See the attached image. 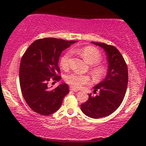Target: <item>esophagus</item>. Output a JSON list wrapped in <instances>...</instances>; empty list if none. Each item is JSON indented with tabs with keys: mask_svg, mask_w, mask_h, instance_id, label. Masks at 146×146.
Instances as JSON below:
<instances>
[{
	"mask_svg": "<svg viewBox=\"0 0 146 146\" xmlns=\"http://www.w3.org/2000/svg\"><path fill=\"white\" fill-rule=\"evenodd\" d=\"M70 90L73 91V92H78V90L75 89V88H73L72 87H70Z\"/></svg>",
	"mask_w": 146,
	"mask_h": 146,
	"instance_id": "1",
	"label": "esophagus"
}]
</instances>
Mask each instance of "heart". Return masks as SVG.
<instances>
[{
	"label": "heart",
	"instance_id": "obj_1",
	"mask_svg": "<svg viewBox=\"0 0 146 146\" xmlns=\"http://www.w3.org/2000/svg\"><path fill=\"white\" fill-rule=\"evenodd\" d=\"M84 59L90 64H93L91 68L92 75L96 79H100L106 74V69L103 66L98 64L100 62L102 56L100 52L96 48L91 46H87L78 50ZM71 53L66 52L60 59V66L62 68L67 69L69 66V59ZM65 81L72 88L79 89L90 82V77L88 75L79 74L78 73H70L65 77Z\"/></svg>",
	"mask_w": 146,
	"mask_h": 146
}]
</instances>
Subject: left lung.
Returning <instances> with one entry per match:
<instances>
[{
  "label": "left lung",
  "mask_w": 146,
  "mask_h": 146,
  "mask_svg": "<svg viewBox=\"0 0 146 146\" xmlns=\"http://www.w3.org/2000/svg\"><path fill=\"white\" fill-rule=\"evenodd\" d=\"M104 48L108 61L105 79L94 87V93L80 105L82 112L93 119L105 117L112 114L121 104L128 85V68L124 58L115 46L100 42H92Z\"/></svg>",
  "instance_id": "left-lung-1"
}]
</instances>
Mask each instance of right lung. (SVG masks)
Returning a JSON list of instances; mask_svg holds the SVG:
<instances>
[{
  "instance_id": "obj_1",
  "label": "right lung",
  "mask_w": 146,
  "mask_h": 146,
  "mask_svg": "<svg viewBox=\"0 0 146 146\" xmlns=\"http://www.w3.org/2000/svg\"><path fill=\"white\" fill-rule=\"evenodd\" d=\"M76 41L44 38L35 41L23 54L20 65V85L27 104L35 112L49 115L56 112L69 92L67 84L50 90V80L59 81L58 61L62 51Z\"/></svg>"
}]
</instances>
